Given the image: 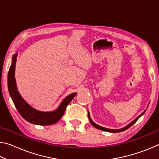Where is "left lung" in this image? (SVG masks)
I'll use <instances>...</instances> for the list:
<instances>
[{
    "label": "left lung",
    "mask_w": 159,
    "mask_h": 159,
    "mask_svg": "<svg viewBox=\"0 0 159 159\" xmlns=\"http://www.w3.org/2000/svg\"><path fill=\"white\" fill-rule=\"evenodd\" d=\"M145 111H146V110H145V111H144L143 112H142V114L139 115L138 118H136L135 119H134L133 122H131V123H130V124L128 125L127 126H125V128H122V129H119V130H111V129H108V128H103V127H102V126H99V125H97V124H95V123L92 120H91V118H90V115H89V112L88 113V118H89L90 123H91V124H92L95 128H98V129H99V130H104V131H107V132H110V133H119V132L124 131V130H127V129H128L130 127H131V126L133 125L134 124V123H135L137 120H138L139 119V118L141 117V116H142V115H143V114H144Z\"/></svg>",
    "instance_id": "8db88e82"
}]
</instances>
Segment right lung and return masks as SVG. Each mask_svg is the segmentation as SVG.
I'll return each mask as SVG.
<instances>
[{"label": "right lung", "mask_w": 159, "mask_h": 159, "mask_svg": "<svg viewBox=\"0 0 159 159\" xmlns=\"http://www.w3.org/2000/svg\"><path fill=\"white\" fill-rule=\"evenodd\" d=\"M17 61V55L12 57V63L10 67L7 76V85L10 97L20 115L28 122L33 124L41 125H49L55 124L60 119L64 114L66 107L76 95V93L67 96L61 102L58 109L52 112H42L37 111L31 107L24 100L17 90L15 79V69Z\"/></svg>", "instance_id": "obj_1"}]
</instances>
